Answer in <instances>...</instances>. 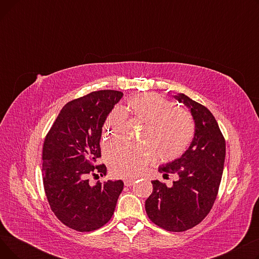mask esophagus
<instances>
[{"mask_svg":"<svg viewBox=\"0 0 259 259\" xmlns=\"http://www.w3.org/2000/svg\"><path fill=\"white\" fill-rule=\"evenodd\" d=\"M134 182H135V179H133V178H127V179L124 180V184H125V186H127V187L132 186V185L134 184Z\"/></svg>","mask_w":259,"mask_h":259,"instance_id":"34e87169","label":"esophagus"}]
</instances>
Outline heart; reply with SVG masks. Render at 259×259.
Returning a JSON list of instances; mask_svg holds the SVG:
<instances>
[{"label":"heart","instance_id":"1","mask_svg":"<svg viewBox=\"0 0 259 259\" xmlns=\"http://www.w3.org/2000/svg\"><path fill=\"white\" fill-rule=\"evenodd\" d=\"M132 114L146 125L141 140L156 155L171 159L182 154L194 134L193 119L186 110L173 109V104L157 94H143L128 103ZM126 114L120 107L112 109L105 122V133L112 137L124 122ZM146 145H132L117 140L106 147L105 156L111 170L120 176L139 172L152 153Z\"/></svg>","mask_w":259,"mask_h":259}]
</instances>
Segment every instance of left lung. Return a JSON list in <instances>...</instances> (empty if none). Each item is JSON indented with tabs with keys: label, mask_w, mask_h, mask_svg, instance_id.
<instances>
[{
	"label": "left lung",
	"mask_w": 259,
	"mask_h": 259,
	"mask_svg": "<svg viewBox=\"0 0 259 259\" xmlns=\"http://www.w3.org/2000/svg\"><path fill=\"white\" fill-rule=\"evenodd\" d=\"M173 98L191 113L194 137L185 153L158 167V172L175 173L179 180L170 188L152 181L153 191L145 208L149 219L158 227L182 232L199 224L213 206L222 181L226 142L215 117L205 106L184 93Z\"/></svg>",
	"instance_id": "obj_1"
}]
</instances>
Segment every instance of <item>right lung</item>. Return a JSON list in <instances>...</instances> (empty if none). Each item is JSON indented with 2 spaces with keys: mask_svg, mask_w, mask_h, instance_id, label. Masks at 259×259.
Instances as JSON below:
<instances>
[{
  "mask_svg": "<svg viewBox=\"0 0 259 259\" xmlns=\"http://www.w3.org/2000/svg\"><path fill=\"white\" fill-rule=\"evenodd\" d=\"M122 95L101 90L67 103L44 142L42 173L50 208L64 225L79 232H90L110 221L124 188L120 180L89 183L91 174L107 173L105 165L94 162L101 157L106 118Z\"/></svg>",
  "mask_w": 259,
  "mask_h": 259,
  "instance_id": "obj_1",
  "label": "right lung"
}]
</instances>
